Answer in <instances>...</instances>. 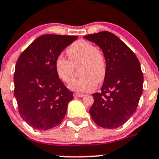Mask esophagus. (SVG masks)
Masks as SVG:
<instances>
[{"mask_svg":"<svg viewBox=\"0 0 159 159\" xmlns=\"http://www.w3.org/2000/svg\"><path fill=\"white\" fill-rule=\"evenodd\" d=\"M84 96V95L81 93H74V97H83Z\"/></svg>","mask_w":159,"mask_h":159,"instance_id":"34e87169","label":"esophagus"}]
</instances>
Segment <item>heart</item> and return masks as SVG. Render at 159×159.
Segmentation results:
<instances>
[{
	"label": "heart",
	"instance_id": "heart-1",
	"mask_svg": "<svg viewBox=\"0 0 159 159\" xmlns=\"http://www.w3.org/2000/svg\"><path fill=\"white\" fill-rule=\"evenodd\" d=\"M69 60L59 55L55 60V70L61 81L69 84L73 80L75 69L79 68L81 78L71 83L69 88L81 93L93 90L102 83L107 73L106 59L104 53L88 41L79 39L67 47Z\"/></svg>",
	"mask_w": 159,
	"mask_h": 159
}]
</instances>
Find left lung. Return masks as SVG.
<instances>
[{
	"label": "left lung",
	"instance_id": "obj_1",
	"mask_svg": "<svg viewBox=\"0 0 159 159\" xmlns=\"http://www.w3.org/2000/svg\"><path fill=\"white\" fill-rule=\"evenodd\" d=\"M85 39L102 48L107 73L101 92L93 94L90 114L98 126L116 129L135 112L143 92V75L134 53L116 35L108 31L88 34Z\"/></svg>",
	"mask_w": 159,
	"mask_h": 159
}]
</instances>
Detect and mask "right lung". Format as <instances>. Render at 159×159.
I'll return each mask as SVG.
<instances>
[{
  "instance_id": "add662e5",
  "label": "right lung",
  "mask_w": 159,
  "mask_h": 159,
  "mask_svg": "<svg viewBox=\"0 0 159 159\" xmlns=\"http://www.w3.org/2000/svg\"><path fill=\"white\" fill-rule=\"evenodd\" d=\"M75 36L45 34L20 54L14 74V96L20 116L32 128L48 130L61 123L73 93L60 79L55 60Z\"/></svg>"
}]
</instances>
